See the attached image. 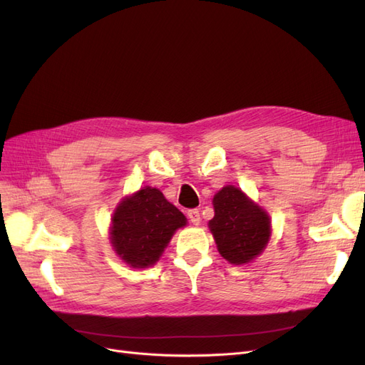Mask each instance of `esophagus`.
Here are the masks:
<instances>
[{
    "label": "esophagus",
    "instance_id": "1",
    "mask_svg": "<svg viewBox=\"0 0 365 365\" xmlns=\"http://www.w3.org/2000/svg\"><path fill=\"white\" fill-rule=\"evenodd\" d=\"M187 217L190 220V223L198 226L201 223V215L197 208H192V210H187Z\"/></svg>",
    "mask_w": 365,
    "mask_h": 365
}]
</instances>
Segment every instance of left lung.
Here are the masks:
<instances>
[{
	"label": "left lung",
	"instance_id": "left-lung-1",
	"mask_svg": "<svg viewBox=\"0 0 365 365\" xmlns=\"http://www.w3.org/2000/svg\"><path fill=\"white\" fill-rule=\"evenodd\" d=\"M215 217L208 222L219 253L229 263H247L263 252L271 222L238 187L225 186L213 198Z\"/></svg>",
	"mask_w": 365,
	"mask_h": 365
}]
</instances>
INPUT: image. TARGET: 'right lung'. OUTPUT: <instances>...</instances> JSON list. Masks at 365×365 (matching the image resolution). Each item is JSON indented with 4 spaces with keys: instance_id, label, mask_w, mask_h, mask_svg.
<instances>
[{
    "instance_id": "right-lung-1",
    "label": "right lung",
    "mask_w": 365,
    "mask_h": 365,
    "mask_svg": "<svg viewBox=\"0 0 365 365\" xmlns=\"http://www.w3.org/2000/svg\"><path fill=\"white\" fill-rule=\"evenodd\" d=\"M185 225L182 212L158 189L146 186L118 205L112 219L110 240L125 263L146 267L160 259L176 229Z\"/></svg>"
}]
</instances>
